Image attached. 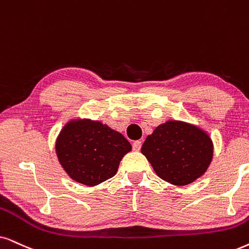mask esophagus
Returning a JSON list of instances; mask_svg holds the SVG:
<instances>
[{"label": "esophagus", "mask_w": 249, "mask_h": 249, "mask_svg": "<svg viewBox=\"0 0 249 249\" xmlns=\"http://www.w3.org/2000/svg\"><path fill=\"white\" fill-rule=\"evenodd\" d=\"M141 141H134L133 143H132V147H133V150H135V152H139V150L141 149Z\"/></svg>", "instance_id": "esophagus-1"}]
</instances>
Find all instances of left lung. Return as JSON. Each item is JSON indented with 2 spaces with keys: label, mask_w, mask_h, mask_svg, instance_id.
<instances>
[{
  "label": "left lung",
  "mask_w": 249,
  "mask_h": 249,
  "mask_svg": "<svg viewBox=\"0 0 249 249\" xmlns=\"http://www.w3.org/2000/svg\"><path fill=\"white\" fill-rule=\"evenodd\" d=\"M141 153L160 178L176 186H186L209 168L213 143L209 134L196 125L168 121L148 135Z\"/></svg>",
  "instance_id": "obj_1"
}]
</instances>
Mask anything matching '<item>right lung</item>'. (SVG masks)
I'll return each instance as SVG.
<instances>
[{"instance_id": "add662e5", "label": "right lung", "mask_w": 249, "mask_h": 249, "mask_svg": "<svg viewBox=\"0 0 249 249\" xmlns=\"http://www.w3.org/2000/svg\"><path fill=\"white\" fill-rule=\"evenodd\" d=\"M132 146L119 132L88 118L71 119L55 143L59 164L72 180L96 186L114 177Z\"/></svg>"}]
</instances>
